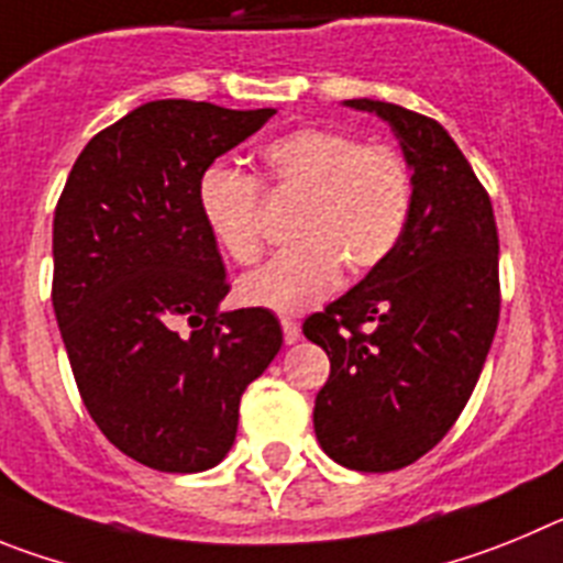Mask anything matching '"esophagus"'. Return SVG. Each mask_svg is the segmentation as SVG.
Masks as SVG:
<instances>
[{
    "label": "esophagus",
    "mask_w": 563,
    "mask_h": 563,
    "mask_svg": "<svg viewBox=\"0 0 563 563\" xmlns=\"http://www.w3.org/2000/svg\"><path fill=\"white\" fill-rule=\"evenodd\" d=\"M280 325H283V339H286V344H294L297 339H300V325H297L291 317H283Z\"/></svg>",
    "instance_id": "obj_1"
}]
</instances>
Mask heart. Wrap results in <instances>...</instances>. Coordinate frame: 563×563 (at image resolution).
<instances>
[{"instance_id":"b5f03b06","label":"heart","mask_w":563,"mask_h":563,"mask_svg":"<svg viewBox=\"0 0 563 563\" xmlns=\"http://www.w3.org/2000/svg\"><path fill=\"white\" fill-rule=\"evenodd\" d=\"M263 187L300 196L294 246L241 280V300L300 313L325 300L339 275L362 280L382 269L404 241L415 205L409 159L393 145H358L336 129L288 131L261 148ZM199 212L230 261L250 266L263 252L261 185L244 170L210 165L199 179Z\"/></svg>"}]
</instances>
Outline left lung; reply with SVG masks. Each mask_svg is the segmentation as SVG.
Wrapping results in <instances>:
<instances>
[{
    "instance_id": "obj_1",
    "label": "left lung",
    "mask_w": 563,
    "mask_h": 563,
    "mask_svg": "<svg viewBox=\"0 0 563 563\" xmlns=\"http://www.w3.org/2000/svg\"><path fill=\"white\" fill-rule=\"evenodd\" d=\"M344 106L395 131L415 176L412 219L382 269L302 333L331 358L313 404L322 452L382 474L434 449L477 387L499 322V235L485 187L438 120L384 100Z\"/></svg>"
}]
</instances>
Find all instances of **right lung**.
<instances>
[{
  "instance_id": "obj_1",
  "label": "right lung",
  "mask_w": 563,
  "mask_h": 563,
  "mask_svg": "<svg viewBox=\"0 0 563 563\" xmlns=\"http://www.w3.org/2000/svg\"><path fill=\"white\" fill-rule=\"evenodd\" d=\"M275 109L151 100L89 140L53 221V308L100 432L168 474L219 465L244 389L283 344L269 308L230 291L199 179Z\"/></svg>"
}]
</instances>
